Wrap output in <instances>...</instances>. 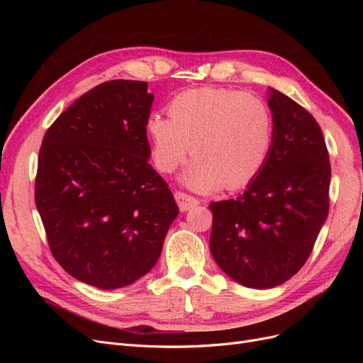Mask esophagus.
<instances>
[{
	"instance_id": "1",
	"label": "esophagus",
	"mask_w": 363,
	"mask_h": 363,
	"mask_svg": "<svg viewBox=\"0 0 363 363\" xmlns=\"http://www.w3.org/2000/svg\"><path fill=\"white\" fill-rule=\"evenodd\" d=\"M174 196H175V201H177V204H179L182 212L189 211V208L195 207L196 204H200V200H199V199H195V196H192V195H189V194L180 192V191L175 192Z\"/></svg>"
}]
</instances>
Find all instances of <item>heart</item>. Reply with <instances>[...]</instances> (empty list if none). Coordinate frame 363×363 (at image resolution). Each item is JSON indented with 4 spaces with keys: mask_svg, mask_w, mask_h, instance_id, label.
<instances>
[{
    "mask_svg": "<svg viewBox=\"0 0 363 363\" xmlns=\"http://www.w3.org/2000/svg\"><path fill=\"white\" fill-rule=\"evenodd\" d=\"M145 130L160 172H174L189 152L195 155L182 175L195 191H236L255 182L274 136L269 107L259 96L208 86L175 95L168 118L150 115Z\"/></svg>",
    "mask_w": 363,
    "mask_h": 363,
    "instance_id": "b5f03b06",
    "label": "heart"
}]
</instances>
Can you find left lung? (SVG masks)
<instances>
[{
	"label": "left lung",
	"instance_id": "8db88e82",
	"mask_svg": "<svg viewBox=\"0 0 363 363\" xmlns=\"http://www.w3.org/2000/svg\"><path fill=\"white\" fill-rule=\"evenodd\" d=\"M268 106L274 136L265 168L242 195L208 204L215 262L252 289L279 286L301 269L328 215L332 175L315 118L271 87Z\"/></svg>",
	"mask_w": 363,
	"mask_h": 363
}]
</instances>
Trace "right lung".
Returning a JSON list of instances; mask_svg holds the SVG:
<instances>
[{"mask_svg":"<svg viewBox=\"0 0 363 363\" xmlns=\"http://www.w3.org/2000/svg\"><path fill=\"white\" fill-rule=\"evenodd\" d=\"M145 82L112 80L72 103L42 140L35 200L54 259L69 276L118 289L156 265L179 215L148 163Z\"/></svg>","mask_w":363,"mask_h":363,"instance_id":"add662e5","label":"right lung"}]
</instances>
